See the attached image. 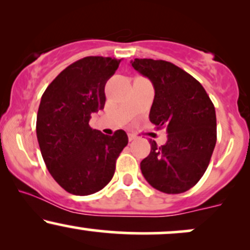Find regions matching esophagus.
I'll return each instance as SVG.
<instances>
[{"label": "esophagus", "mask_w": 250, "mask_h": 250, "mask_svg": "<svg viewBox=\"0 0 250 250\" xmlns=\"http://www.w3.org/2000/svg\"><path fill=\"white\" fill-rule=\"evenodd\" d=\"M135 139H136V135H134V134H129L128 135V140H129V141H134Z\"/></svg>", "instance_id": "34e87169"}]
</instances>
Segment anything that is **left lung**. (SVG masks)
Here are the masks:
<instances>
[{
  "label": "left lung",
  "mask_w": 250,
  "mask_h": 250,
  "mask_svg": "<svg viewBox=\"0 0 250 250\" xmlns=\"http://www.w3.org/2000/svg\"><path fill=\"white\" fill-rule=\"evenodd\" d=\"M131 65L153 83L149 120L168 133L161 147L150 141V154L141 162L143 176L162 193H185L207 170L216 145L213 102L197 80L173 63L135 59Z\"/></svg>",
  "instance_id": "obj_1"
}]
</instances>
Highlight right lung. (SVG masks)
<instances>
[{"instance_id":"right-lung-1","label":"right lung","mask_w":250,"mask_h":250,"mask_svg":"<svg viewBox=\"0 0 250 250\" xmlns=\"http://www.w3.org/2000/svg\"><path fill=\"white\" fill-rule=\"evenodd\" d=\"M120 62L83 57L62 70L42 95L37 141L50 175L70 194L85 196L104 188L128 145L125 130L108 136L89 125L91 114L104 108V85Z\"/></svg>"}]
</instances>
